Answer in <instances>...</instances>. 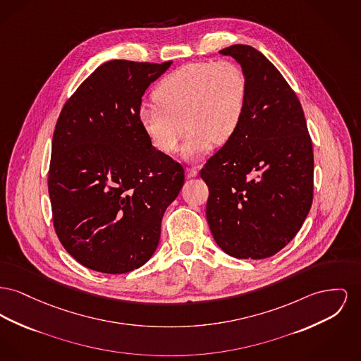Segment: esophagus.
Instances as JSON below:
<instances>
[{
    "mask_svg": "<svg viewBox=\"0 0 361 361\" xmlns=\"http://www.w3.org/2000/svg\"><path fill=\"white\" fill-rule=\"evenodd\" d=\"M197 171H199V170L196 169V168H187V170H185V173H187V177H188V178L196 177V176H197Z\"/></svg>",
    "mask_w": 361,
    "mask_h": 361,
    "instance_id": "34e87169",
    "label": "esophagus"
}]
</instances>
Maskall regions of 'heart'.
<instances>
[{"mask_svg":"<svg viewBox=\"0 0 361 361\" xmlns=\"http://www.w3.org/2000/svg\"><path fill=\"white\" fill-rule=\"evenodd\" d=\"M154 101L157 105L139 109V123L152 146L176 152L187 127L183 157L197 161L212 143L225 145L238 130L247 104V80L240 66L229 60L190 63L159 82Z\"/></svg>","mask_w":361,"mask_h":361,"instance_id":"b5f03b06","label":"heart"}]
</instances>
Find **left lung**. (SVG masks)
I'll use <instances>...</instances> for the list:
<instances>
[{
  "label": "left lung",
  "instance_id": "obj_1",
  "mask_svg": "<svg viewBox=\"0 0 361 361\" xmlns=\"http://www.w3.org/2000/svg\"><path fill=\"white\" fill-rule=\"evenodd\" d=\"M241 65L247 104L241 126L200 170L206 216L219 248L237 259L276 255L302 226L314 199V151L296 92L260 51H219Z\"/></svg>",
  "mask_w": 361,
  "mask_h": 361
}]
</instances>
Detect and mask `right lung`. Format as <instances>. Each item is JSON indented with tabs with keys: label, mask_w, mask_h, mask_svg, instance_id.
<instances>
[{
	"label": "right lung",
	"mask_w": 361,
	"mask_h": 361,
	"mask_svg": "<svg viewBox=\"0 0 361 361\" xmlns=\"http://www.w3.org/2000/svg\"><path fill=\"white\" fill-rule=\"evenodd\" d=\"M170 64L107 61L57 120L47 177L53 225L66 252L94 271L143 266L183 188V166L152 147L139 123L143 94Z\"/></svg>",
	"instance_id": "obj_1"
}]
</instances>
